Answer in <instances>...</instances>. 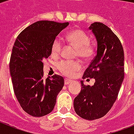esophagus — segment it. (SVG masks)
Returning <instances> with one entry per match:
<instances>
[{
	"label": "esophagus",
	"mask_w": 134,
	"mask_h": 134,
	"mask_svg": "<svg viewBox=\"0 0 134 134\" xmlns=\"http://www.w3.org/2000/svg\"><path fill=\"white\" fill-rule=\"evenodd\" d=\"M71 82V80L68 79H65V85H68Z\"/></svg>",
	"instance_id": "obj_1"
}]
</instances>
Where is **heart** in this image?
<instances>
[{"label": "heart", "instance_id": "1", "mask_svg": "<svg viewBox=\"0 0 134 134\" xmlns=\"http://www.w3.org/2000/svg\"><path fill=\"white\" fill-rule=\"evenodd\" d=\"M68 42L76 48V55L83 60H88L94 55V49L90 45V37L83 30H75L67 35ZM62 48V42L58 37L53 41L51 53L54 55L60 54ZM81 65L78 61L61 60L58 64V68L61 73L67 76H71L76 71L79 70Z\"/></svg>", "mask_w": 134, "mask_h": 134}]
</instances>
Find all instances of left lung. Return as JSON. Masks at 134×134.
Here are the masks:
<instances>
[{
  "label": "left lung",
  "instance_id": "left-lung-1",
  "mask_svg": "<svg viewBox=\"0 0 134 134\" xmlns=\"http://www.w3.org/2000/svg\"><path fill=\"white\" fill-rule=\"evenodd\" d=\"M89 30L97 43V55L83 79H94L92 86L81 81V90L74 100L76 113L88 120L104 116L115 102L124 80V51L118 37L105 24L94 22Z\"/></svg>",
  "mask_w": 134,
  "mask_h": 134
}]
</instances>
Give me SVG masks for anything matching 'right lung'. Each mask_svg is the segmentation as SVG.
<instances>
[{
	"instance_id": "right-lung-1",
	"label": "right lung",
	"mask_w": 134,
	"mask_h": 134,
	"mask_svg": "<svg viewBox=\"0 0 134 134\" xmlns=\"http://www.w3.org/2000/svg\"><path fill=\"white\" fill-rule=\"evenodd\" d=\"M69 23L39 21L25 28L16 40L9 71L16 97L24 111L33 117L50 113L64 86L63 76L43 79V60L51 54V44Z\"/></svg>"
}]
</instances>
